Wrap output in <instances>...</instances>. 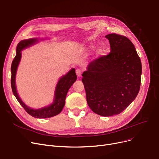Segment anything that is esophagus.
Returning a JSON list of instances; mask_svg holds the SVG:
<instances>
[{
  "label": "esophagus",
  "instance_id": "esophagus-1",
  "mask_svg": "<svg viewBox=\"0 0 159 159\" xmlns=\"http://www.w3.org/2000/svg\"><path fill=\"white\" fill-rule=\"evenodd\" d=\"M76 74L78 77H80L81 74H82V70L80 69H77L76 70Z\"/></svg>",
  "mask_w": 159,
  "mask_h": 159
}]
</instances>
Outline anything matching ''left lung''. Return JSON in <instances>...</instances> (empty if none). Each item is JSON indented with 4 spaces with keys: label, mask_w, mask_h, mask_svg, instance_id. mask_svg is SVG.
<instances>
[{
    "label": "left lung",
    "mask_w": 159,
    "mask_h": 159,
    "mask_svg": "<svg viewBox=\"0 0 159 159\" xmlns=\"http://www.w3.org/2000/svg\"><path fill=\"white\" fill-rule=\"evenodd\" d=\"M106 37L111 52L89 64L82 81L90 109L99 115L110 116L122 112L136 98L142 64L128 38L116 33Z\"/></svg>",
    "instance_id": "obj_1"
}]
</instances>
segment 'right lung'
I'll return each mask as SVG.
<instances>
[{
    "label": "right lung",
    "mask_w": 159,
    "mask_h": 159,
    "mask_svg": "<svg viewBox=\"0 0 159 159\" xmlns=\"http://www.w3.org/2000/svg\"><path fill=\"white\" fill-rule=\"evenodd\" d=\"M37 40V39L24 40L20 41L18 44L17 46H16V56L13 60L11 67V84L14 95L15 96L16 98L17 99V101L20 104V105L23 107L25 111L31 116H33V117L46 119L55 116L61 112L65 104V99L67 93H68L70 88L72 86L75 81L77 80V77L76 73H75V70L72 69L66 75L60 79L56 87L54 102L52 105L43 108H40V109L39 110L31 109L30 107H29L26 105H25V104L21 101V99L19 97L17 92H16L15 86L16 72L19 62L20 61L22 49L28 47L33 43H35Z\"/></svg>",
    "instance_id": "1"
}]
</instances>
